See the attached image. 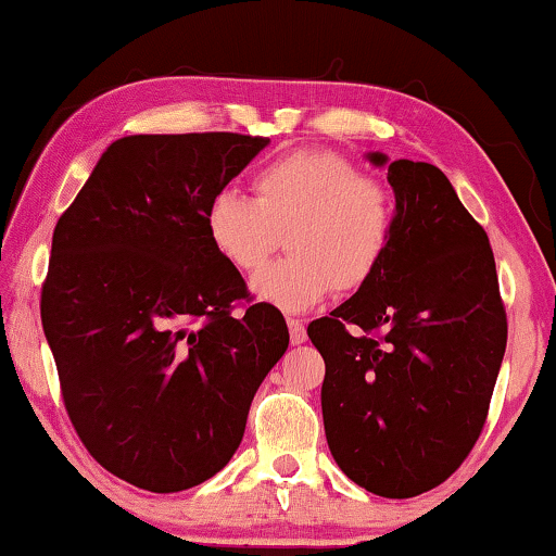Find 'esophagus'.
I'll list each match as a JSON object with an SVG mask.
<instances>
[{
  "mask_svg": "<svg viewBox=\"0 0 556 556\" xmlns=\"http://www.w3.org/2000/svg\"><path fill=\"white\" fill-rule=\"evenodd\" d=\"M288 331H291L293 344H303L306 341V326H303L301 318H288Z\"/></svg>",
  "mask_w": 556,
  "mask_h": 556,
  "instance_id": "34e87169",
  "label": "esophagus"
}]
</instances>
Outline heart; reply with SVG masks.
Listing matches in <instances>:
<instances>
[{"label":"heart","instance_id":"b5f03b06","mask_svg":"<svg viewBox=\"0 0 556 556\" xmlns=\"http://www.w3.org/2000/svg\"><path fill=\"white\" fill-rule=\"evenodd\" d=\"M253 200L219 192L204 210L215 253L240 273L261 270L283 245L291 255L253 280L263 303L286 314L314 308L331 291L354 293L390 255L392 192L333 151H293L250 179Z\"/></svg>","mask_w":556,"mask_h":556}]
</instances>
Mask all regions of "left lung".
Masks as SVG:
<instances>
[{
	"label": "left lung",
	"mask_w": 556,
	"mask_h": 556,
	"mask_svg": "<svg viewBox=\"0 0 556 556\" xmlns=\"http://www.w3.org/2000/svg\"><path fill=\"white\" fill-rule=\"evenodd\" d=\"M387 181L397 202L390 255L352 299L311 321L308 337L326 362L333 460L377 496L413 498L473 451L508 324L489 235L445 174L397 159Z\"/></svg>",
	"instance_id": "1"
}]
</instances>
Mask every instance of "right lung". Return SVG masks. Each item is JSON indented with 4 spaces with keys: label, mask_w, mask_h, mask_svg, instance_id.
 Instances as JSON below:
<instances>
[{
    "label": "right lung",
    "mask_w": 556,
    "mask_h": 556,
    "mask_svg": "<svg viewBox=\"0 0 556 556\" xmlns=\"http://www.w3.org/2000/svg\"><path fill=\"white\" fill-rule=\"evenodd\" d=\"M268 139L230 131L113 141L52 232L40 316L86 451L143 491L227 466L288 349L204 232V210ZM245 315H235L237 306Z\"/></svg>",
    "instance_id": "obj_1"
}]
</instances>
